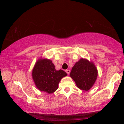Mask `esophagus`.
<instances>
[{"instance_id":"esophagus-1","label":"esophagus","mask_w":124,"mask_h":124,"mask_svg":"<svg viewBox=\"0 0 124 124\" xmlns=\"http://www.w3.org/2000/svg\"><path fill=\"white\" fill-rule=\"evenodd\" d=\"M65 72L68 74H69V73H70V70H69V69H67V70H65Z\"/></svg>"}]
</instances>
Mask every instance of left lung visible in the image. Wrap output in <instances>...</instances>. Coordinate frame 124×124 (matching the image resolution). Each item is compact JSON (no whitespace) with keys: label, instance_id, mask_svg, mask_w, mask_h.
I'll use <instances>...</instances> for the list:
<instances>
[{"label":"left lung","instance_id":"left-lung-1","mask_svg":"<svg viewBox=\"0 0 124 124\" xmlns=\"http://www.w3.org/2000/svg\"><path fill=\"white\" fill-rule=\"evenodd\" d=\"M98 76V69L93 62L81 58L73 67L70 77L79 89L88 91L93 87Z\"/></svg>","mask_w":124,"mask_h":124}]
</instances>
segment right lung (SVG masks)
I'll return each mask as SVG.
<instances>
[{"label": "right lung", "instance_id": "1", "mask_svg": "<svg viewBox=\"0 0 124 124\" xmlns=\"http://www.w3.org/2000/svg\"><path fill=\"white\" fill-rule=\"evenodd\" d=\"M67 76L62 69L56 70L52 60L43 57L37 61L32 70V78L37 89L48 94L55 92L61 79Z\"/></svg>", "mask_w": 124, "mask_h": 124}]
</instances>
